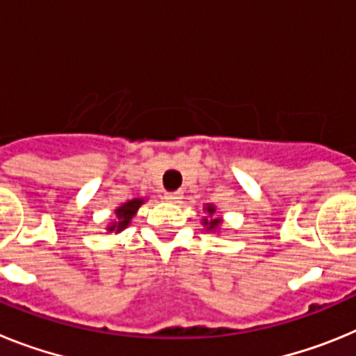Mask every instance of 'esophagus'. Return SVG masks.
Instances as JSON below:
<instances>
[{
	"instance_id": "34e87169",
	"label": "esophagus",
	"mask_w": 356,
	"mask_h": 356,
	"mask_svg": "<svg viewBox=\"0 0 356 356\" xmlns=\"http://www.w3.org/2000/svg\"><path fill=\"white\" fill-rule=\"evenodd\" d=\"M181 196H184V193H181V191H175V193L163 194V200L169 201V203H178V201L181 200Z\"/></svg>"
}]
</instances>
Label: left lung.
Masks as SVG:
<instances>
[{"label": "left lung", "mask_w": 356, "mask_h": 356, "mask_svg": "<svg viewBox=\"0 0 356 356\" xmlns=\"http://www.w3.org/2000/svg\"><path fill=\"white\" fill-rule=\"evenodd\" d=\"M207 212H209L210 216H212V213L216 212V209H213V207H207ZM219 222H221V221H219V219H210V222L205 219V225H209V229L217 228V225H219Z\"/></svg>", "instance_id": "obj_1"}]
</instances>
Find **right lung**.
I'll return each mask as SVG.
<instances>
[{"label": "right lung", "instance_id": "obj_1", "mask_svg": "<svg viewBox=\"0 0 356 356\" xmlns=\"http://www.w3.org/2000/svg\"><path fill=\"white\" fill-rule=\"evenodd\" d=\"M143 205V200H130L128 203H124L122 207H119L115 210V222L108 226L110 232H121L122 228H127L128 222H130L131 217L135 216V212L139 210V207Z\"/></svg>", "mask_w": 356, "mask_h": 356}]
</instances>
